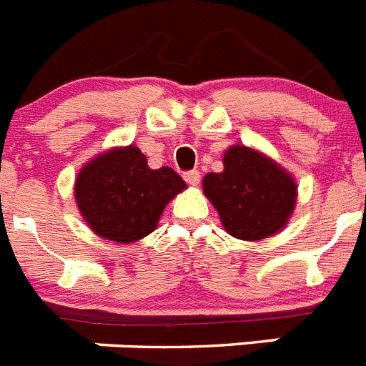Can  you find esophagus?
Returning <instances> with one entry per match:
<instances>
[{"label":"esophagus","instance_id":"obj_1","mask_svg":"<svg viewBox=\"0 0 366 366\" xmlns=\"http://www.w3.org/2000/svg\"><path fill=\"white\" fill-rule=\"evenodd\" d=\"M183 177H185V181L189 183L190 187L199 185V179H202V176H199L198 170H190V172H185V176Z\"/></svg>","mask_w":366,"mask_h":366}]
</instances>
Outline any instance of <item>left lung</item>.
Returning <instances> with one entry per match:
<instances>
[{"label":"left lung","mask_w":366,"mask_h":366,"mask_svg":"<svg viewBox=\"0 0 366 366\" xmlns=\"http://www.w3.org/2000/svg\"><path fill=\"white\" fill-rule=\"evenodd\" d=\"M203 194L229 234L257 242L287 225L297 205V181L266 154L234 144L223 154L222 172L203 177Z\"/></svg>","instance_id":"1"}]
</instances>
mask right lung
Segmentation results:
<instances>
[{
  "instance_id": "right-lung-1",
  "label": "right lung",
  "mask_w": 366,
  "mask_h": 366,
  "mask_svg": "<svg viewBox=\"0 0 366 366\" xmlns=\"http://www.w3.org/2000/svg\"><path fill=\"white\" fill-rule=\"evenodd\" d=\"M187 183L170 167L150 168L137 147L95 155L74 177V202L87 227L113 244H134L150 234L164 207Z\"/></svg>"
}]
</instances>
